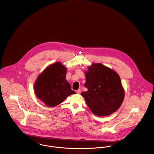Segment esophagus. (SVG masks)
<instances>
[{
	"instance_id": "34e87169",
	"label": "esophagus",
	"mask_w": 154,
	"mask_h": 154,
	"mask_svg": "<svg viewBox=\"0 0 154 154\" xmlns=\"http://www.w3.org/2000/svg\"><path fill=\"white\" fill-rule=\"evenodd\" d=\"M76 93L78 94H80L81 93V90L80 89H78L77 91H76Z\"/></svg>"
}]
</instances>
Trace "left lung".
<instances>
[{
	"label": "left lung",
	"instance_id": "8db88e82",
	"mask_svg": "<svg viewBox=\"0 0 154 154\" xmlns=\"http://www.w3.org/2000/svg\"><path fill=\"white\" fill-rule=\"evenodd\" d=\"M85 87L82 93L93 113L109 116L117 111L124 99V90L119 74L100 63H93L85 72Z\"/></svg>",
	"mask_w": 154,
	"mask_h": 154
}]
</instances>
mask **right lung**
<instances>
[{"label":"right lung","mask_w":154,"mask_h":154,"mask_svg":"<svg viewBox=\"0 0 154 154\" xmlns=\"http://www.w3.org/2000/svg\"><path fill=\"white\" fill-rule=\"evenodd\" d=\"M66 74L67 68L56 62L45 69L35 80L34 93L47 106H56L76 93L66 79Z\"/></svg>","instance_id":"obj_1"}]
</instances>
